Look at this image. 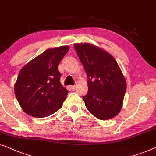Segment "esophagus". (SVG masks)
<instances>
[{"label":"esophagus","mask_w":156,"mask_h":156,"mask_svg":"<svg viewBox=\"0 0 156 156\" xmlns=\"http://www.w3.org/2000/svg\"><path fill=\"white\" fill-rule=\"evenodd\" d=\"M69 88L71 89V90L74 91L76 90V86H75V85H70Z\"/></svg>","instance_id":"34e87169"}]
</instances>
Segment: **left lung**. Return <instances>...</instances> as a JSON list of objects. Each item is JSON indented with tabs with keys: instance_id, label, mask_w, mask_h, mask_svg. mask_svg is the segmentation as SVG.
<instances>
[{
	"instance_id": "8db88e82",
	"label": "left lung",
	"mask_w": 156,
	"mask_h": 156,
	"mask_svg": "<svg viewBox=\"0 0 156 156\" xmlns=\"http://www.w3.org/2000/svg\"><path fill=\"white\" fill-rule=\"evenodd\" d=\"M87 76L88 92L83 96L85 106L101 120L112 119L121 110L126 90L124 76L115 58L89 43L74 45Z\"/></svg>"
}]
</instances>
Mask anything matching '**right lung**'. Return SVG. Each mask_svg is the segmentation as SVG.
Wrapping results in <instances>:
<instances>
[{
	"instance_id": "obj_1",
	"label": "right lung",
	"mask_w": 156,
	"mask_h": 156,
	"mask_svg": "<svg viewBox=\"0 0 156 156\" xmlns=\"http://www.w3.org/2000/svg\"><path fill=\"white\" fill-rule=\"evenodd\" d=\"M69 50V46L47 49L22 68L14 90L27 115L43 118L61 108L69 91L61 84L58 66Z\"/></svg>"
}]
</instances>
